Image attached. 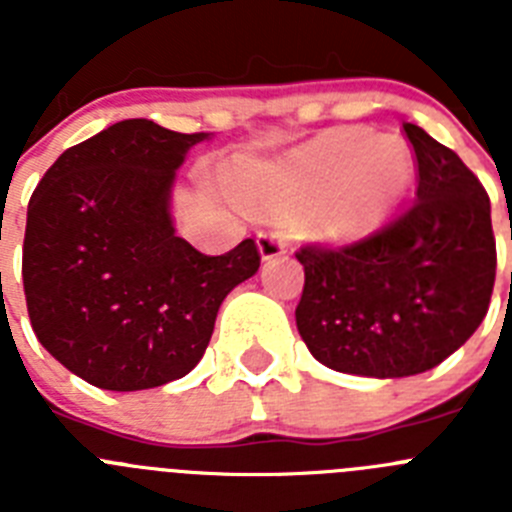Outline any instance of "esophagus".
I'll return each mask as SVG.
<instances>
[{"instance_id": "34e87169", "label": "esophagus", "mask_w": 512, "mask_h": 512, "mask_svg": "<svg viewBox=\"0 0 512 512\" xmlns=\"http://www.w3.org/2000/svg\"><path fill=\"white\" fill-rule=\"evenodd\" d=\"M256 246H259L261 259L269 261V259H277L284 253V235L282 233H259L256 235Z\"/></svg>"}]
</instances>
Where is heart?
<instances>
[{
  "label": "heart",
  "instance_id": "1",
  "mask_svg": "<svg viewBox=\"0 0 512 512\" xmlns=\"http://www.w3.org/2000/svg\"><path fill=\"white\" fill-rule=\"evenodd\" d=\"M413 176V153L397 135L338 128L282 158L246 161L235 194L248 210H305V233L325 246H348L387 220Z\"/></svg>",
  "mask_w": 512,
  "mask_h": 512
}]
</instances>
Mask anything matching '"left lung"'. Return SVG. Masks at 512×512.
<instances>
[{"label":"left lung","mask_w":512,"mask_h":512,"mask_svg":"<svg viewBox=\"0 0 512 512\" xmlns=\"http://www.w3.org/2000/svg\"><path fill=\"white\" fill-rule=\"evenodd\" d=\"M418 161V202L354 246H305L295 310L310 354L374 379L428 372L469 341L490 307V197L451 148L402 122Z\"/></svg>","instance_id":"obj_1"}]
</instances>
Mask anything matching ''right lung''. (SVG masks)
<instances>
[{"label":"right lung","instance_id":"right-lung-1","mask_svg":"<svg viewBox=\"0 0 512 512\" xmlns=\"http://www.w3.org/2000/svg\"><path fill=\"white\" fill-rule=\"evenodd\" d=\"M210 133L122 120L63 151L27 205L22 282L35 336L99 390L182 379L210 343L217 310L259 271L251 238L205 256L176 235L171 189Z\"/></svg>","mask_w":512,"mask_h":512}]
</instances>
